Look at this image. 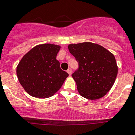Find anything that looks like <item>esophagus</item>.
I'll use <instances>...</instances> for the list:
<instances>
[{
    "label": "esophagus",
    "mask_w": 135,
    "mask_h": 135,
    "mask_svg": "<svg viewBox=\"0 0 135 135\" xmlns=\"http://www.w3.org/2000/svg\"><path fill=\"white\" fill-rule=\"evenodd\" d=\"M66 72L69 73V75H71V73H72V70H71V69H69L66 71Z\"/></svg>",
    "instance_id": "34e87169"
}]
</instances>
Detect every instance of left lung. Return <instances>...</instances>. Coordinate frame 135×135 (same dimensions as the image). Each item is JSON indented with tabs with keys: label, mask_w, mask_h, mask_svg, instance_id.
I'll return each mask as SVG.
<instances>
[{
	"label": "left lung",
	"mask_w": 135,
	"mask_h": 135,
	"mask_svg": "<svg viewBox=\"0 0 135 135\" xmlns=\"http://www.w3.org/2000/svg\"><path fill=\"white\" fill-rule=\"evenodd\" d=\"M70 53L79 63L72 74L80 95L90 100L104 97L116 80L118 67L112 53L93 42L70 44Z\"/></svg>",
	"instance_id": "8db88e82"
}]
</instances>
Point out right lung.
Instances as JSON below:
<instances>
[{
    "label": "right lung",
    "instance_id": "obj_1",
    "mask_svg": "<svg viewBox=\"0 0 135 135\" xmlns=\"http://www.w3.org/2000/svg\"><path fill=\"white\" fill-rule=\"evenodd\" d=\"M61 46L42 44L24 55L16 67L18 81L27 93L37 98H48L58 91L69 76L56 60Z\"/></svg>",
    "mask_w": 135,
    "mask_h": 135
}]
</instances>
